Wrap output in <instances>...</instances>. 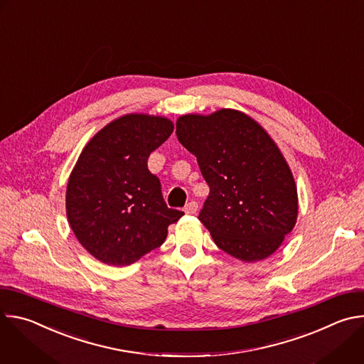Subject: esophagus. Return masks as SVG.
Listing matches in <instances>:
<instances>
[{"label":"esophagus","instance_id":"1","mask_svg":"<svg viewBox=\"0 0 364 364\" xmlns=\"http://www.w3.org/2000/svg\"><path fill=\"white\" fill-rule=\"evenodd\" d=\"M197 209H198V204H197V201H190V203H187L186 204V207H184V213L186 215H196V212H197Z\"/></svg>","mask_w":364,"mask_h":364}]
</instances>
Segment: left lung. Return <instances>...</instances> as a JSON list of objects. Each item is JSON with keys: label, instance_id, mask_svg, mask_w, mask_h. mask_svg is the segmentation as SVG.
I'll use <instances>...</instances> for the list:
<instances>
[{"label": "left lung", "instance_id": "1", "mask_svg": "<svg viewBox=\"0 0 364 364\" xmlns=\"http://www.w3.org/2000/svg\"><path fill=\"white\" fill-rule=\"evenodd\" d=\"M176 134L210 187L198 220L215 243L243 262L271 256L298 216L296 184L275 141L253 118L229 108L181 115Z\"/></svg>", "mask_w": 364, "mask_h": 364}]
</instances>
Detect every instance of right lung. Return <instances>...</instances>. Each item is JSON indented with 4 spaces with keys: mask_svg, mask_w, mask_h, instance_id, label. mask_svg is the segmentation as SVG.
<instances>
[{
    "mask_svg": "<svg viewBox=\"0 0 364 364\" xmlns=\"http://www.w3.org/2000/svg\"><path fill=\"white\" fill-rule=\"evenodd\" d=\"M166 117L122 115L96 132L69 176L66 215L79 243L97 261L127 267L164 243L184 213L168 209L146 161L171 134Z\"/></svg>",
    "mask_w": 364,
    "mask_h": 364,
    "instance_id": "add662e5",
    "label": "right lung"
}]
</instances>
